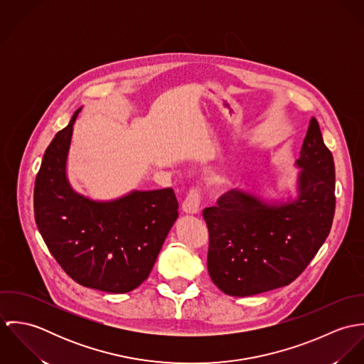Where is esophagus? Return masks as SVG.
I'll use <instances>...</instances> for the list:
<instances>
[{
	"label": "esophagus",
	"instance_id": "esophagus-1",
	"mask_svg": "<svg viewBox=\"0 0 364 364\" xmlns=\"http://www.w3.org/2000/svg\"><path fill=\"white\" fill-rule=\"evenodd\" d=\"M202 200V189L200 188H192L188 192L186 199L182 203V210L186 214H196L200 208Z\"/></svg>",
	"mask_w": 364,
	"mask_h": 364
}]
</instances>
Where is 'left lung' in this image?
Here are the masks:
<instances>
[{"mask_svg":"<svg viewBox=\"0 0 364 364\" xmlns=\"http://www.w3.org/2000/svg\"><path fill=\"white\" fill-rule=\"evenodd\" d=\"M296 164V200L267 205L232 189L203 210L208 274L225 294L247 297L290 284L325 242L336 203L335 164L315 117Z\"/></svg>","mask_w":364,"mask_h":364,"instance_id":"left-lung-1","label":"left lung"}]
</instances>
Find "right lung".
Here are the masks:
<instances>
[{"label":"right lung","instance_id":"obj_1","mask_svg":"<svg viewBox=\"0 0 364 364\" xmlns=\"http://www.w3.org/2000/svg\"><path fill=\"white\" fill-rule=\"evenodd\" d=\"M70 123L45 151L35 181L36 225L57 263L78 284L106 293H127L150 274L178 218L171 188L134 191L112 202L75 193L65 176L73 136Z\"/></svg>","mask_w":364,"mask_h":364}]
</instances>
